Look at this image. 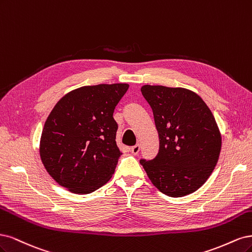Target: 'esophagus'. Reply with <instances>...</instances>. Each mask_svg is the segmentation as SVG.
<instances>
[{"instance_id": "1", "label": "esophagus", "mask_w": 252, "mask_h": 252, "mask_svg": "<svg viewBox=\"0 0 252 252\" xmlns=\"http://www.w3.org/2000/svg\"><path fill=\"white\" fill-rule=\"evenodd\" d=\"M139 151H140V145L139 144H136V145H134V147L131 148V153L133 154V155H138Z\"/></svg>"}]
</instances>
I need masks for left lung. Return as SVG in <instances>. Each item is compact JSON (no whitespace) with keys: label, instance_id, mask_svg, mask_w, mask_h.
Returning <instances> with one entry per match:
<instances>
[{"label":"left lung","instance_id":"obj_1","mask_svg":"<svg viewBox=\"0 0 252 252\" xmlns=\"http://www.w3.org/2000/svg\"><path fill=\"white\" fill-rule=\"evenodd\" d=\"M141 93L159 135L157 156L141 159V165L168 197L196 191L212 175L221 152V134L212 111L188 89L145 85Z\"/></svg>","mask_w":252,"mask_h":252}]
</instances>
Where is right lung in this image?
<instances>
[{"label":"right lung","mask_w":252,"mask_h":252,"mask_svg":"<svg viewBox=\"0 0 252 252\" xmlns=\"http://www.w3.org/2000/svg\"><path fill=\"white\" fill-rule=\"evenodd\" d=\"M127 89L126 84L86 86L55 104L43 128L39 155L63 188L90 193L111 179L123 154L113 113Z\"/></svg>","instance_id":"right-lung-1"}]
</instances>
